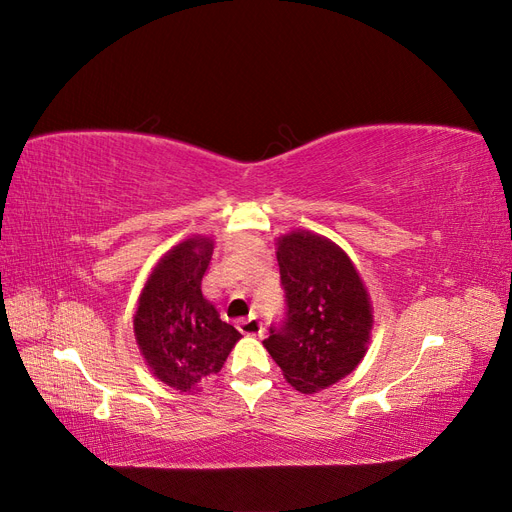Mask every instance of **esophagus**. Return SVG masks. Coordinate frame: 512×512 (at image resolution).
<instances>
[{
	"label": "esophagus",
	"instance_id": "1",
	"mask_svg": "<svg viewBox=\"0 0 512 512\" xmlns=\"http://www.w3.org/2000/svg\"><path fill=\"white\" fill-rule=\"evenodd\" d=\"M239 331L243 335H252V337H260L262 333H265V329H262V322L256 316L241 318L239 320Z\"/></svg>",
	"mask_w": 512,
	"mask_h": 512
}]
</instances>
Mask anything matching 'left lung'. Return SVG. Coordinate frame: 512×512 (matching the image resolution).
I'll list each match as a JSON object with an SVG mask.
<instances>
[{
    "label": "left lung",
    "mask_w": 512,
    "mask_h": 512,
    "mask_svg": "<svg viewBox=\"0 0 512 512\" xmlns=\"http://www.w3.org/2000/svg\"><path fill=\"white\" fill-rule=\"evenodd\" d=\"M286 314L265 348L301 393H318L361 363L371 331L367 290L329 239L290 232L277 241Z\"/></svg>",
    "instance_id": "obj_1"
}]
</instances>
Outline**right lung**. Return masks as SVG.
Instances as JSON below:
<instances>
[{
	"instance_id": "right-lung-1",
	"label": "right lung",
	"mask_w": 512,
	"mask_h": 512,
	"mask_svg": "<svg viewBox=\"0 0 512 512\" xmlns=\"http://www.w3.org/2000/svg\"><path fill=\"white\" fill-rule=\"evenodd\" d=\"M211 254L209 237L175 245L149 275L134 316L136 342L147 365L181 393L218 374L241 337L200 290Z\"/></svg>"
}]
</instances>
